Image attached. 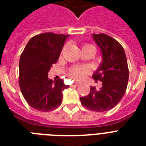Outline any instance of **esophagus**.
I'll list each match as a JSON object with an SVG mask.
<instances>
[{
	"instance_id": "34e87169",
	"label": "esophagus",
	"mask_w": 146,
	"mask_h": 146,
	"mask_svg": "<svg viewBox=\"0 0 146 146\" xmlns=\"http://www.w3.org/2000/svg\"><path fill=\"white\" fill-rule=\"evenodd\" d=\"M79 84H80V83H78V82H74V83H73V86H79Z\"/></svg>"
}]
</instances>
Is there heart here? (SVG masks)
<instances>
[{
    "label": "heart",
    "instance_id": "1",
    "mask_svg": "<svg viewBox=\"0 0 146 146\" xmlns=\"http://www.w3.org/2000/svg\"><path fill=\"white\" fill-rule=\"evenodd\" d=\"M86 73V70L83 67H80V66L73 67L70 71V75L74 80H81L82 78L84 77Z\"/></svg>",
    "mask_w": 146,
    "mask_h": 146
}]
</instances>
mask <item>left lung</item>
<instances>
[{
	"mask_svg": "<svg viewBox=\"0 0 146 146\" xmlns=\"http://www.w3.org/2000/svg\"><path fill=\"white\" fill-rule=\"evenodd\" d=\"M92 38L102 57L92 78L101 81L102 86L99 89L91 86L89 95L80 97V101L86 108L103 112L114 108L123 98L128 83L129 70L126 54L119 42L105 34H92Z\"/></svg>",
	"mask_w": 146,
	"mask_h": 146,
	"instance_id": "obj_1",
	"label": "left lung"
}]
</instances>
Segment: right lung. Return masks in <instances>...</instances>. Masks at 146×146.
Segmentation results:
<instances>
[{
    "label": "right lung",
    "mask_w": 146,
    "mask_h": 146,
    "mask_svg": "<svg viewBox=\"0 0 146 146\" xmlns=\"http://www.w3.org/2000/svg\"><path fill=\"white\" fill-rule=\"evenodd\" d=\"M69 35L46 33L33 37L19 59V84L29 106L40 111H50L60 106L63 91L69 88L63 80L48 77L53 64L59 58Z\"/></svg>",
    "instance_id": "add662e5"
}]
</instances>
